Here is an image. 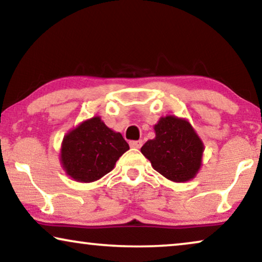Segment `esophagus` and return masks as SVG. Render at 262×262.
<instances>
[{"label": "esophagus", "mask_w": 262, "mask_h": 262, "mask_svg": "<svg viewBox=\"0 0 262 262\" xmlns=\"http://www.w3.org/2000/svg\"><path fill=\"white\" fill-rule=\"evenodd\" d=\"M143 145V141H130V146L131 148H135V149H139L141 146Z\"/></svg>", "instance_id": "obj_1"}]
</instances>
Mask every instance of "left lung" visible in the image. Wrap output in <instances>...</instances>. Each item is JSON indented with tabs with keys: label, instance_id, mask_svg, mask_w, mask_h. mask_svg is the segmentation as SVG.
<instances>
[{
	"label": "left lung",
	"instance_id": "obj_1",
	"mask_svg": "<svg viewBox=\"0 0 262 262\" xmlns=\"http://www.w3.org/2000/svg\"><path fill=\"white\" fill-rule=\"evenodd\" d=\"M156 137L141 151L156 171L175 182L194 178L202 164L203 143L187 120L168 116L155 125Z\"/></svg>",
	"mask_w": 262,
	"mask_h": 262
}]
</instances>
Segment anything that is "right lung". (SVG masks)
<instances>
[{
    "label": "right lung",
    "instance_id": "right-lung-1",
    "mask_svg": "<svg viewBox=\"0 0 262 262\" xmlns=\"http://www.w3.org/2000/svg\"><path fill=\"white\" fill-rule=\"evenodd\" d=\"M128 149L119 132L112 131L99 117H94L64 137L60 160L71 178L92 182L110 173Z\"/></svg>",
    "mask_w": 262,
    "mask_h": 262
}]
</instances>
